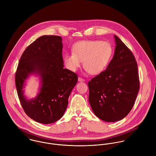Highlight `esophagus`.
<instances>
[{"label": "esophagus", "mask_w": 156, "mask_h": 156, "mask_svg": "<svg viewBox=\"0 0 156 156\" xmlns=\"http://www.w3.org/2000/svg\"><path fill=\"white\" fill-rule=\"evenodd\" d=\"M78 80H79V82H85V79H83V78H82V77H79V78H78Z\"/></svg>", "instance_id": "esophagus-1"}]
</instances>
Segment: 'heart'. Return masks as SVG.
Masks as SVG:
<instances>
[{"mask_svg":"<svg viewBox=\"0 0 156 156\" xmlns=\"http://www.w3.org/2000/svg\"><path fill=\"white\" fill-rule=\"evenodd\" d=\"M71 53H66L64 62L67 68L76 71L81 66L90 74L97 75L109 66L113 55V48L107 41L100 40L81 41L73 45Z\"/></svg>","mask_w":156,"mask_h":156,"instance_id":"heart-1","label":"heart"}]
</instances>
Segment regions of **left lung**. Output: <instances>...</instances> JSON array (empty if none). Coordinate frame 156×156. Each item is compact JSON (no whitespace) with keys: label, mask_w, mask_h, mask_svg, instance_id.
<instances>
[{"label":"left lung","mask_w":156,"mask_h":156,"mask_svg":"<svg viewBox=\"0 0 156 156\" xmlns=\"http://www.w3.org/2000/svg\"><path fill=\"white\" fill-rule=\"evenodd\" d=\"M113 57L106 69L88 82L89 101L94 114L106 122L126 117L139 90L137 65L131 50L116 35Z\"/></svg>","instance_id":"obj_1"}]
</instances>
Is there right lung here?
Returning a JSON list of instances; mask_svg holds the SVG:
<instances>
[{
	"instance_id": "add662e5",
	"label": "right lung",
	"mask_w": 156,
	"mask_h": 156,
	"mask_svg": "<svg viewBox=\"0 0 156 156\" xmlns=\"http://www.w3.org/2000/svg\"><path fill=\"white\" fill-rule=\"evenodd\" d=\"M62 40L56 35L37 38L23 53L16 73V86L23 109L40 123H53L62 117L77 82V74L64 68ZM32 73L41 77V88L35 99L27 100L22 88L25 79Z\"/></svg>"
}]
</instances>
